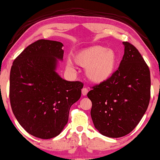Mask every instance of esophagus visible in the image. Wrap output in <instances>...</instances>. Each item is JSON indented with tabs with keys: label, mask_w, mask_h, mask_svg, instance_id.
<instances>
[{
	"label": "esophagus",
	"mask_w": 160,
	"mask_h": 160,
	"mask_svg": "<svg viewBox=\"0 0 160 160\" xmlns=\"http://www.w3.org/2000/svg\"><path fill=\"white\" fill-rule=\"evenodd\" d=\"M88 92V90L87 88L84 87V88H82V95L83 96H86V95H87Z\"/></svg>",
	"instance_id": "1"
}]
</instances>
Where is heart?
I'll return each instance as SVG.
<instances>
[{
  "label": "heart",
  "instance_id": "1",
  "mask_svg": "<svg viewBox=\"0 0 160 160\" xmlns=\"http://www.w3.org/2000/svg\"><path fill=\"white\" fill-rule=\"evenodd\" d=\"M78 66L85 68V76L91 82L101 84L110 79L116 71L118 56L116 51L103 46L95 45L80 50L73 57ZM67 65L73 68L70 60Z\"/></svg>",
  "mask_w": 160,
  "mask_h": 160
}]
</instances>
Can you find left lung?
Here are the masks:
<instances>
[{"label":"left lung","instance_id":"left-lung-1","mask_svg":"<svg viewBox=\"0 0 160 160\" xmlns=\"http://www.w3.org/2000/svg\"><path fill=\"white\" fill-rule=\"evenodd\" d=\"M118 69L108 81L88 92L91 117L102 135L119 138L128 135L139 123L151 98V75L143 57L128 42Z\"/></svg>","mask_w":160,"mask_h":160}]
</instances>
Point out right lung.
<instances>
[{
	"instance_id": "right-lung-1",
	"label": "right lung",
	"mask_w": 160,
	"mask_h": 160,
	"mask_svg": "<svg viewBox=\"0 0 160 160\" xmlns=\"http://www.w3.org/2000/svg\"><path fill=\"white\" fill-rule=\"evenodd\" d=\"M62 43L40 39L13 62L9 99L13 114L30 135L48 139L58 136L68 121L71 107L80 99L83 84L57 74Z\"/></svg>"
}]
</instances>
